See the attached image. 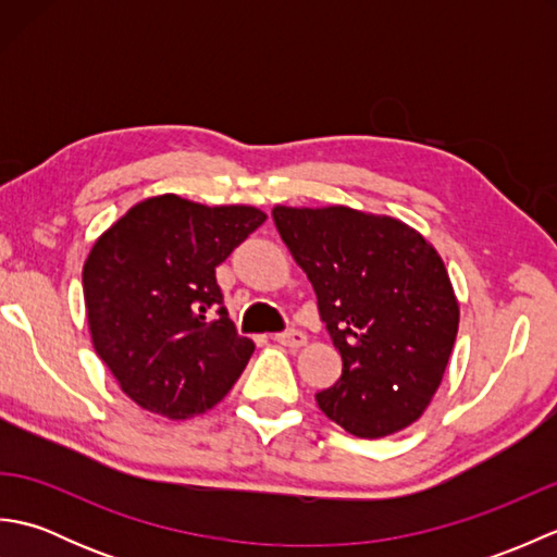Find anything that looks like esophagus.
Listing matches in <instances>:
<instances>
[{"label": "esophagus", "instance_id": "34e87169", "mask_svg": "<svg viewBox=\"0 0 557 557\" xmlns=\"http://www.w3.org/2000/svg\"><path fill=\"white\" fill-rule=\"evenodd\" d=\"M275 342H277V345H282V347L299 349V347L306 345V342H309V337H306L301 330H287V333L275 335Z\"/></svg>", "mask_w": 557, "mask_h": 557}]
</instances>
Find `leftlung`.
Wrapping results in <instances>:
<instances>
[{
  "label": "left lung",
  "mask_w": 557,
  "mask_h": 557,
  "mask_svg": "<svg viewBox=\"0 0 557 557\" xmlns=\"http://www.w3.org/2000/svg\"><path fill=\"white\" fill-rule=\"evenodd\" d=\"M318 311L342 354L339 381L318 407L357 437L417 421L443 381L459 304L443 258L409 224L347 206L272 208Z\"/></svg>",
  "instance_id": "8db88e82"
}]
</instances>
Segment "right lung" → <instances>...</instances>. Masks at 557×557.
<instances>
[{
  "instance_id": "obj_1",
  "label": "right lung",
  "mask_w": 557,
  "mask_h": 557,
  "mask_svg": "<svg viewBox=\"0 0 557 557\" xmlns=\"http://www.w3.org/2000/svg\"><path fill=\"white\" fill-rule=\"evenodd\" d=\"M265 218L164 194L140 200L90 248L83 299L92 347L138 407L191 419L242 375L256 345L230 321L215 268Z\"/></svg>"
}]
</instances>
